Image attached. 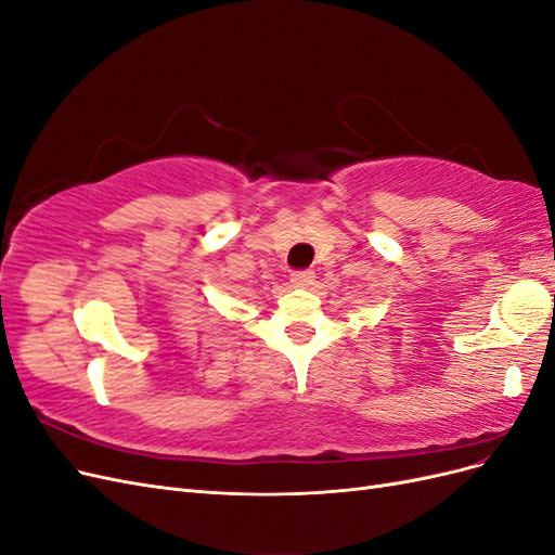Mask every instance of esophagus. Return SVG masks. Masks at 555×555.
I'll return each instance as SVG.
<instances>
[{
    "label": "esophagus",
    "mask_w": 555,
    "mask_h": 555,
    "mask_svg": "<svg viewBox=\"0 0 555 555\" xmlns=\"http://www.w3.org/2000/svg\"><path fill=\"white\" fill-rule=\"evenodd\" d=\"M312 282H314V271H310V268H304V271H294L292 273V284H294V287L306 289V287H310Z\"/></svg>",
    "instance_id": "34e87169"
}]
</instances>
